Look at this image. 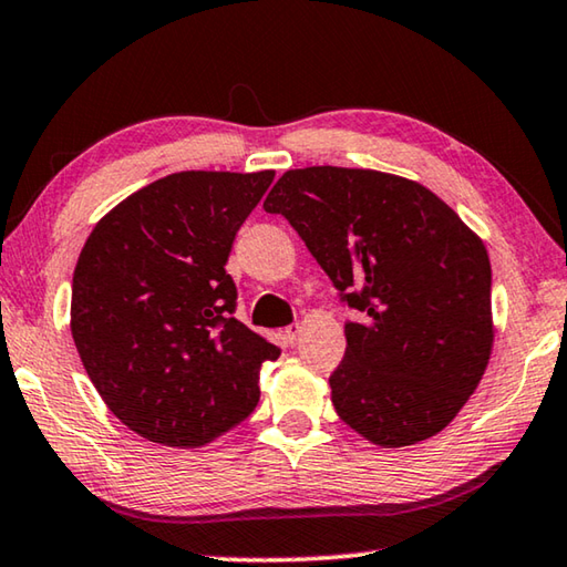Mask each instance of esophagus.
I'll list each match as a JSON object with an SVG mask.
<instances>
[{
	"instance_id": "esophagus-1",
	"label": "esophagus",
	"mask_w": 567,
	"mask_h": 567,
	"mask_svg": "<svg viewBox=\"0 0 567 567\" xmlns=\"http://www.w3.org/2000/svg\"><path fill=\"white\" fill-rule=\"evenodd\" d=\"M300 334H302V328L300 324H290V328H285V340H287V344H297V340H300Z\"/></svg>"
}]
</instances>
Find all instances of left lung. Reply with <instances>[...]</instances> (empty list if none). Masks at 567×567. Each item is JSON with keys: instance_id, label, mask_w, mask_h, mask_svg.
Wrapping results in <instances>:
<instances>
[{"instance_id": "1", "label": "left lung", "mask_w": 567, "mask_h": 567, "mask_svg": "<svg viewBox=\"0 0 567 567\" xmlns=\"http://www.w3.org/2000/svg\"><path fill=\"white\" fill-rule=\"evenodd\" d=\"M302 237L340 300L348 350L330 375L344 425L382 447L437 435L493 350L491 257L417 182L375 169H287L265 199Z\"/></svg>"}]
</instances>
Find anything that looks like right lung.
Returning a JSON list of instances; mask_svg holds the SVG:
<instances>
[{"mask_svg": "<svg viewBox=\"0 0 567 567\" xmlns=\"http://www.w3.org/2000/svg\"><path fill=\"white\" fill-rule=\"evenodd\" d=\"M275 172H175L104 215L72 277V338L114 417L150 443L197 447L260 400L280 348L233 318L237 229Z\"/></svg>", "mask_w": 567, "mask_h": 567, "instance_id": "right-lung-1", "label": "right lung"}]
</instances>
